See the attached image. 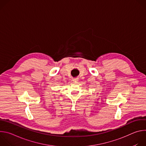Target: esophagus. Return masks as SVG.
Instances as JSON below:
<instances>
[{"label": "esophagus", "instance_id": "1", "mask_svg": "<svg viewBox=\"0 0 146 146\" xmlns=\"http://www.w3.org/2000/svg\"><path fill=\"white\" fill-rule=\"evenodd\" d=\"M73 81H78V78H77V77L74 78H73Z\"/></svg>", "mask_w": 146, "mask_h": 146}]
</instances>
